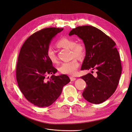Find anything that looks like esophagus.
Instances as JSON below:
<instances>
[{"label": "esophagus", "mask_w": 132, "mask_h": 132, "mask_svg": "<svg viewBox=\"0 0 132 132\" xmlns=\"http://www.w3.org/2000/svg\"><path fill=\"white\" fill-rule=\"evenodd\" d=\"M70 79L71 81H74L75 80H76V78L73 77H70Z\"/></svg>", "instance_id": "1"}]
</instances>
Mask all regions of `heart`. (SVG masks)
I'll return each instance as SVG.
<instances>
[{
  "mask_svg": "<svg viewBox=\"0 0 132 132\" xmlns=\"http://www.w3.org/2000/svg\"><path fill=\"white\" fill-rule=\"evenodd\" d=\"M56 45L58 47L63 48L70 49L72 57L81 58L84 57L85 52V46L81 43L76 42L74 39L64 37L60 38L57 41ZM47 57L50 61L53 63H56L58 62L57 57L54 51L51 47H48L46 52ZM79 66V63L78 60L73 59L71 61L62 63L59 67L60 72L63 74L74 75L77 72Z\"/></svg>",
  "mask_w": 132,
  "mask_h": 132,
  "instance_id": "obj_1",
  "label": "heart"
}]
</instances>
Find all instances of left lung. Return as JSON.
<instances>
[{
	"mask_svg": "<svg viewBox=\"0 0 132 132\" xmlns=\"http://www.w3.org/2000/svg\"><path fill=\"white\" fill-rule=\"evenodd\" d=\"M73 35L81 38L85 47L86 55L81 70H96L95 76L89 73L81 77L86 84L82 96L95 104L103 102L116 90L122 73L116 43L102 31L92 26L76 27L69 34V36Z\"/></svg>",
	"mask_w": 132,
	"mask_h": 132,
	"instance_id": "obj_1",
	"label": "left lung"
}]
</instances>
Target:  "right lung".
Returning <instances> with one entry per match:
<instances>
[{"instance_id":"obj_1","label":"right lung","mask_w":132,"mask_h":132,"mask_svg":"<svg viewBox=\"0 0 132 132\" xmlns=\"http://www.w3.org/2000/svg\"><path fill=\"white\" fill-rule=\"evenodd\" d=\"M63 28L48 27L36 32L27 38L20 51L16 68L19 89L28 101L39 107H48L61 94L63 87L70 80L65 74H54L57 70L48 59L50 43Z\"/></svg>"}]
</instances>
